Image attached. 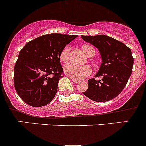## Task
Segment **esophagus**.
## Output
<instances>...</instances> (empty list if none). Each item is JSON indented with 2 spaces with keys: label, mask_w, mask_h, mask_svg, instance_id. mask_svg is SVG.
I'll return each instance as SVG.
<instances>
[{
  "label": "esophagus",
  "mask_w": 146,
  "mask_h": 146,
  "mask_svg": "<svg viewBox=\"0 0 146 146\" xmlns=\"http://www.w3.org/2000/svg\"><path fill=\"white\" fill-rule=\"evenodd\" d=\"M70 79H72V80H73V82H74V83H78V82H80V80H76V79H74V78H71V77H70Z\"/></svg>",
  "instance_id": "esophagus-1"
}]
</instances>
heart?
<instances>
[{
    "instance_id": "1",
    "label": "heart",
    "mask_w": 146,
    "mask_h": 146,
    "mask_svg": "<svg viewBox=\"0 0 146 146\" xmlns=\"http://www.w3.org/2000/svg\"><path fill=\"white\" fill-rule=\"evenodd\" d=\"M82 49L85 51V54L89 57L93 56L95 54V49L90 45H84L82 46ZM70 50L71 46L70 45L66 46L63 48L60 54V59L62 62L66 63L70 59ZM64 72L68 76L73 78L76 80H82L90 76L92 70V68L88 66H78L73 63H70L65 65Z\"/></svg>"
}]
</instances>
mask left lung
I'll return each instance as SVG.
<instances>
[{"mask_svg": "<svg viewBox=\"0 0 146 146\" xmlns=\"http://www.w3.org/2000/svg\"><path fill=\"white\" fill-rule=\"evenodd\" d=\"M81 37L98 48L102 61L95 76L102 79L88 80V89L82 93L95 102L111 100L123 90L131 74L133 65L131 51L124 44L107 35H82Z\"/></svg>", "mask_w": 146, "mask_h": 146, "instance_id": "1", "label": "left lung"}]
</instances>
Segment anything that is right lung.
I'll return each mask as SVG.
<instances>
[{
  "mask_svg": "<svg viewBox=\"0 0 146 146\" xmlns=\"http://www.w3.org/2000/svg\"><path fill=\"white\" fill-rule=\"evenodd\" d=\"M78 35L58 33L42 35L27 42L20 51L14 68V85L29 105H46L56 94L63 68L60 54Z\"/></svg>",
  "mask_w": 146,
  "mask_h": 146,
  "instance_id": "right-lung-1",
  "label": "right lung"
}]
</instances>
